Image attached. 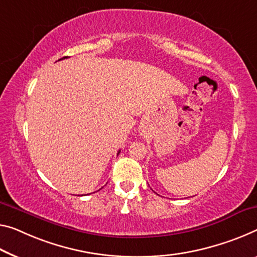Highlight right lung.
Listing matches in <instances>:
<instances>
[{
  "label": "right lung",
  "mask_w": 257,
  "mask_h": 257,
  "mask_svg": "<svg viewBox=\"0 0 257 257\" xmlns=\"http://www.w3.org/2000/svg\"><path fill=\"white\" fill-rule=\"evenodd\" d=\"M68 56H65V57H63V58H66ZM63 58H61V60H63ZM118 154H119V152H118Z\"/></svg>",
  "instance_id": "right-lung-1"
}]
</instances>
